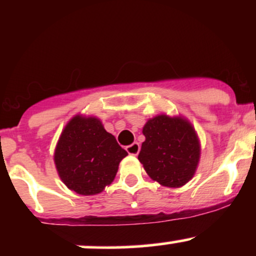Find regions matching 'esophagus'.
Here are the masks:
<instances>
[{
  "instance_id": "esophagus-1",
  "label": "esophagus",
  "mask_w": 256,
  "mask_h": 256,
  "mask_svg": "<svg viewBox=\"0 0 256 256\" xmlns=\"http://www.w3.org/2000/svg\"><path fill=\"white\" fill-rule=\"evenodd\" d=\"M140 150V146L138 144L137 142L132 143L131 146H126V152H128L130 155H138Z\"/></svg>"
}]
</instances>
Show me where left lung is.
Listing matches in <instances>:
<instances>
[{"instance_id": "obj_1", "label": "left lung", "mask_w": 256, "mask_h": 256, "mask_svg": "<svg viewBox=\"0 0 256 256\" xmlns=\"http://www.w3.org/2000/svg\"><path fill=\"white\" fill-rule=\"evenodd\" d=\"M146 140L138 160L152 180L179 188L192 178L200 158V143L189 122L158 116L143 128Z\"/></svg>"}]
</instances>
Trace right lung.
I'll return each mask as SVG.
<instances>
[{"instance_id":"obj_1","label":"right lung","mask_w":256,"mask_h":256,"mask_svg":"<svg viewBox=\"0 0 256 256\" xmlns=\"http://www.w3.org/2000/svg\"><path fill=\"white\" fill-rule=\"evenodd\" d=\"M128 152L96 118L76 116L64 128L55 149L58 176L68 189L96 195L110 185Z\"/></svg>"}]
</instances>
